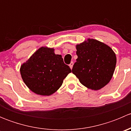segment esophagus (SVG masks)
<instances>
[{"label":"esophagus","instance_id":"esophagus-1","mask_svg":"<svg viewBox=\"0 0 131 131\" xmlns=\"http://www.w3.org/2000/svg\"><path fill=\"white\" fill-rule=\"evenodd\" d=\"M73 62H71L70 64H69L70 68L71 69H72V68H73Z\"/></svg>","mask_w":131,"mask_h":131}]
</instances>
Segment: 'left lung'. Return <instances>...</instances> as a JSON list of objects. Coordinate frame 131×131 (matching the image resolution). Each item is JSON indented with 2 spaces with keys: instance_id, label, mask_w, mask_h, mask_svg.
<instances>
[{
  "instance_id": "1",
  "label": "left lung",
  "mask_w": 131,
  "mask_h": 131,
  "mask_svg": "<svg viewBox=\"0 0 131 131\" xmlns=\"http://www.w3.org/2000/svg\"><path fill=\"white\" fill-rule=\"evenodd\" d=\"M76 49L78 58L72 73L88 89H102L110 82L115 72L117 57L114 51L103 42L90 38L77 44Z\"/></svg>"
}]
</instances>
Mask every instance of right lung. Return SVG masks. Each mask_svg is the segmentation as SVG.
<instances>
[{"mask_svg": "<svg viewBox=\"0 0 131 131\" xmlns=\"http://www.w3.org/2000/svg\"><path fill=\"white\" fill-rule=\"evenodd\" d=\"M19 70L29 89L41 96H50L56 92L72 72L61 55L56 54L54 48L43 46L21 65Z\"/></svg>", "mask_w": 131, "mask_h": 131, "instance_id": "right-lung-1", "label": "right lung"}]
</instances>
